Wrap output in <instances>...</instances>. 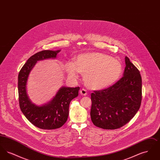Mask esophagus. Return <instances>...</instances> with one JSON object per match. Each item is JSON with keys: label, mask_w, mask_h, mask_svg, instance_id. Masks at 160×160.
<instances>
[{"label": "esophagus", "mask_w": 160, "mask_h": 160, "mask_svg": "<svg viewBox=\"0 0 160 160\" xmlns=\"http://www.w3.org/2000/svg\"><path fill=\"white\" fill-rule=\"evenodd\" d=\"M80 94H81L82 95L86 96V95H87V91L85 90L84 89H81V90L80 91Z\"/></svg>", "instance_id": "esophagus-1"}]
</instances>
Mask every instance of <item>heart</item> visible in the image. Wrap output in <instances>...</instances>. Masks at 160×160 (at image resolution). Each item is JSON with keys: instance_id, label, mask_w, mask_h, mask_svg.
Here are the masks:
<instances>
[{"instance_id": "obj_1", "label": "heart", "mask_w": 160, "mask_h": 160, "mask_svg": "<svg viewBox=\"0 0 160 160\" xmlns=\"http://www.w3.org/2000/svg\"><path fill=\"white\" fill-rule=\"evenodd\" d=\"M65 69L71 77L84 74L86 86L93 90H101L115 83L122 75V63L112 56L99 52L80 54L74 62H68Z\"/></svg>"}]
</instances>
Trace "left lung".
<instances>
[{"mask_svg":"<svg viewBox=\"0 0 160 160\" xmlns=\"http://www.w3.org/2000/svg\"><path fill=\"white\" fill-rule=\"evenodd\" d=\"M122 78L113 86L91 93V118L97 127L119 128L137 113L142 102V77L138 69L125 56Z\"/></svg>","mask_w":160,"mask_h":160,"instance_id":"obj_1","label":"left lung"}]
</instances>
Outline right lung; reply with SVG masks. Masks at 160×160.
I'll use <instances>...</instances> for the list:
<instances>
[{"mask_svg":"<svg viewBox=\"0 0 160 160\" xmlns=\"http://www.w3.org/2000/svg\"><path fill=\"white\" fill-rule=\"evenodd\" d=\"M58 50H43L32 56L20 71L18 76L19 104L23 114L33 125L39 128L54 129L61 127L67 122L71 101L78 95L79 87L62 86L53 98L44 104L38 106L32 102L27 93L29 76L38 61L56 59Z\"/></svg>","mask_w":160,"mask_h":160,"instance_id":"right-lung-1","label":"right lung"}]
</instances>
